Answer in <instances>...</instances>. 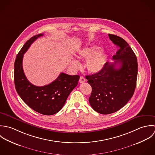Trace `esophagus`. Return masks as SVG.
I'll use <instances>...</instances> for the list:
<instances>
[{
  "label": "esophagus",
  "mask_w": 155,
  "mask_h": 155,
  "mask_svg": "<svg viewBox=\"0 0 155 155\" xmlns=\"http://www.w3.org/2000/svg\"><path fill=\"white\" fill-rule=\"evenodd\" d=\"M79 81L80 83H84L86 81V79L83 77H80V80H79Z\"/></svg>",
  "instance_id": "1"
}]
</instances>
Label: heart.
I'll use <instances>...</instances> for the list:
<instances>
[{
    "label": "heart",
    "mask_w": 155,
    "mask_h": 155,
    "mask_svg": "<svg viewBox=\"0 0 155 155\" xmlns=\"http://www.w3.org/2000/svg\"><path fill=\"white\" fill-rule=\"evenodd\" d=\"M101 47L97 45H88L81 49L78 53V58L86 61V68L88 71L96 74L101 71L105 66L108 61V54L104 50H101ZM74 66L78 67L79 62L74 61Z\"/></svg>",
    "instance_id": "heart-1"
}]
</instances>
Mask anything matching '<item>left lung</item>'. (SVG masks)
I'll list each match as a JSON object with an SVG mask.
<instances>
[{"mask_svg": "<svg viewBox=\"0 0 155 155\" xmlns=\"http://www.w3.org/2000/svg\"><path fill=\"white\" fill-rule=\"evenodd\" d=\"M108 36L119 47L113 57L114 62H107L102 71L86 76L92 89L90 104L102 114L116 112L127 103L134 93L138 74L137 59L129 44L117 35Z\"/></svg>", "mask_w": 155, "mask_h": 155, "instance_id": "left-lung-1", "label": "left lung"}]
</instances>
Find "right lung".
I'll return each mask as SVG.
<instances>
[{"instance_id":"add662e5","label":"right lung","mask_w":155,"mask_h":155,"mask_svg":"<svg viewBox=\"0 0 155 155\" xmlns=\"http://www.w3.org/2000/svg\"><path fill=\"white\" fill-rule=\"evenodd\" d=\"M40 33L30 38L21 48L14 63V83L17 92L22 100L34 111L44 115H53L59 112L72 90L77 86L80 76L61 73L48 85L36 86L27 79L23 69V55Z\"/></svg>"}]
</instances>
